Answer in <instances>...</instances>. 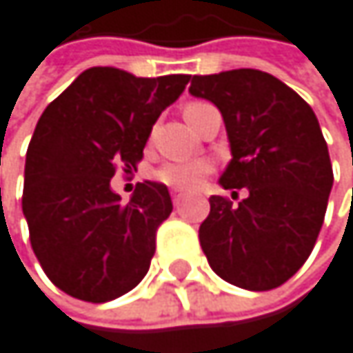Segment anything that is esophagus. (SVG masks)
Listing matches in <instances>:
<instances>
[{
    "label": "esophagus",
    "mask_w": 353,
    "mask_h": 353,
    "mask_svg": "<svg viewBox=\"0 0 353 353\" xmlns=\"http://www.w3.org/2000/svg\"><path fill=\"white\" fill-rule=\"evenodd\" d=\"M171 199H173V205H175V207H180L182 201H184V194H182V192H171Z\"/></svg>",
    "instance_id": "1"
}]
</instances>
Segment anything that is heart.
Instances as JSON below:
<instances>
[{
  "mask_svg": "<svg viewBox=\"0 0 353 353\" xmlns=\"http://www.w3.org/2000/svg\"><path fill=\"white\" fill-rule=\"evenodd\" d=\"M201 105L205 103H188L184 107V117L188 119ZM213 171V163L209 159H192V161H171L161 165L154 171V180L165 184L171 190H194L205 175Z\"/></svg>",
  "mask_w": 353,
  "mask_h": 353,
  "instance_id": "obj_1",
  "label": "heart"
}]
</instances>
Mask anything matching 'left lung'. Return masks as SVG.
I'll return each instance as SVG.
<instances>
[{"instance_id": "obj_1", "label": "left lung", "mask_w": 353, "mask_h": 353, "mask_svg": "<svg viewBox=\"0 0 353 353\" xmlns=\"http://www.w3.org/2000/svg\"><path fill=\"white\" fill-rule=\"evenodd\" d=\"M190 92L215 103L225 121L234 159L221 186L248 190L238 207L209 199L203 252L228 283L275 290L306 263L325 221L333 167L319 119L296 90L261 70L192 76Z\"/></svg>"}]
</instances>
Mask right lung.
<instances>
[{
    "label": "right lung",
    "mask_w": 353,
    "mask_h": 353,
    "mask_svg": "<svg viewBox=\"0 0 353 353\" xmlns=\"http://www.w3.org/2000/svg\"><path fill=\"white\" fill-rule=\"evenodd\" d=\"M188 80L88 68L43 111L26 150L22 213L45 275L68 296L109 302L146 275L173 211L169 190L142 182L121 205L109 182L117 167L136 169L152 123Z\"/></svg>",
    "instance_id": "right-lung-1"
}]
</instances>
